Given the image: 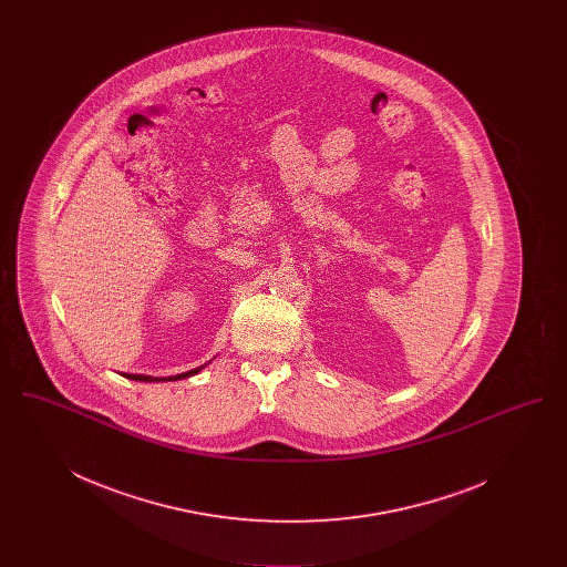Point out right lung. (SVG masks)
I'll use <instances>...</instances> for the list:
<instances>
[{"mask_svg":"<svg viewBox=\"0 0 567 567\" xmlns=\"http://www.w3.org/2000/svg\"><path fill=\"white\" fill-rule=\"evenodd\" d=\"M202 368H195V370H189V372H185V374H176V377H167V380H181V378H189L193 377V374H197ZM125 378H132V380H140V382H159L162 378H153V377H144V374H130V377Z\"/></svg>","mask_w":567,"mask_h":567,"instance_id":"right-lung-1","label":"right lung"}]
</instances>
